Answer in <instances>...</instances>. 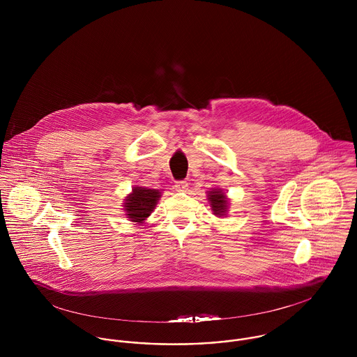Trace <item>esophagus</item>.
<instances>
[{"label": "esophagus", "instance_id": "34e87169", "mask_svg": "<svg viewBox=\"0 0 357 357\" xmlns=\"http://www.w3.org/2000/svg\"><path fill=\"white\" fill-rule=\"evenodd\" d=\"M176 190L180 191V192H185L188 190V183L187 181H177Z\"/></svg>", "mask_w": 357, "mask_h": 357}]
</instances>
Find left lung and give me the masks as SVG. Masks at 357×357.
<instances>
[{
    "instance_id": "1",
    "label": "left lung",
    "mask_w": 357,
    "mask_h": 357,
    "mask_svg": "<svg viewBox=\"0 0 357 357\" xmlns=\"http://www.w3.org/2000/svg\"><path fill=\"white\" fill-rule=\"evenodd\" d=\"M207 194V201L211 207V211L217 217H227L228 207H229V199L227 194L220 188H211Z\"/></svg>"
}]
</instances>
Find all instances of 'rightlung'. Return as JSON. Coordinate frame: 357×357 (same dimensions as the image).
<instances>
[{
  "label": "right lung",
  "mask_w": 357,
  "mask_h": 357,
  "mask_svg": "<svg viewBox=\"0 0 357 357\" xmlns=\"http://www.w3.org/2000/svg\"><path fill=\"white\" fill-rule=\"evenodd\" d=\"M160 197L162 190L135 185L132 192L123 199V211L126 218L136 224H144V221L151 215Z\"/></svg>",
  "instance_id": "obj_1"
}]
</instances>
